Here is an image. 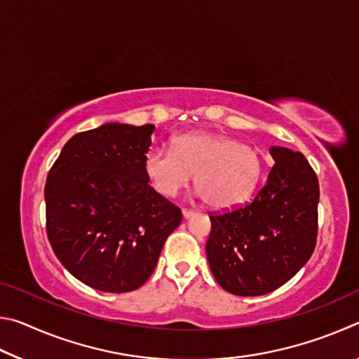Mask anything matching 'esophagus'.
Masks as SVG:
<instances>
[{
	"instance_id": "obj_1",
	"label": "esophagus",
	"mask_w": 359,
	"mask_h": 359,
	"mask_svg": "<svg viewBox=\"0 0 359 359\" xmlns=\"http://www.w3.org/2000/svg\"><path fill=\"white\" fill-rule=\"evenodd\" d=\"M194 214H196V212L191 210V209H184V210H182V215H184V218H190Z\"/></svg>"
}]
</instances>
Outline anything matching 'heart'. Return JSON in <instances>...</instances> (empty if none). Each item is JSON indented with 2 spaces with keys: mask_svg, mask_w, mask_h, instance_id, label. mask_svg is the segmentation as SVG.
<instances>
[{
  "mask_svg": "<svg viewBox=\"0 0 359 359\" xmlns=\"http://www.w3.org/2000/svg\"><path fill=\"white\" fill-rule=\"evenodd\" d=\"M144 171L165 198L177 196L196 174L194 185L210 208L233 209L245 203L257 188L263 158L238 139L194 131L175 137L171 150L149 151Z\"/></svg>",
  "mask_w": 359,
  "mask_h": 359,
  "instance_id": "1",
  "label": "heart"
}]
</instances>
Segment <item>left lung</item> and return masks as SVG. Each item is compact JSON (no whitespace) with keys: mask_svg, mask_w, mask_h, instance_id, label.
Returning a JSON list of instances; mask_svg holds the SVG:
<instances>
[{"mask_svg":"<svg viewBox=\"0 0 359 359\" xmlns=\"http://www.w3.org/2000/svg\"><path fill=\"white\" fill-rule=\"evenodd\" d=\"M276 165L252 203L210 215L205 253L223 290L259 296L282 287L317 244L320 188L306 156L271 147Z\"/></svg>","mask_w":359,"mask_h":359,"instance_id":"8db88e82","label":"left lung"}]
</instances>
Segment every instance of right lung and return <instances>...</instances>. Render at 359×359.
<instances>
[{
    "instance_id": "right-lung-1",
    "label": "right lung",
    "mask_w": 359,
    "mask_h": 359,
    "mask_svg": "<svg viewBox=\"0 0 359 359\" xmlns=\"http://www.w3.org/2000/svg\"><path fill=\"white\" fill-rule=\"evenodd\" d=\"M154 125L104 123L65 144L44 190L48 242L77 280L106 293L147 282L182 212L149 185Z\"/></svg>"
}]
</instances>
